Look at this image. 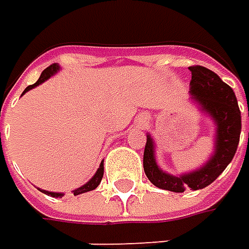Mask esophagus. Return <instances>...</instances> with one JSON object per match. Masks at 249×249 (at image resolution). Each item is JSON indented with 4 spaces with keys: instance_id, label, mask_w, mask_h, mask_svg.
I'll return each instance as SVG.
<instances>
[{
    "instance_id": "obj_1",
    "label": "esophagus",
    "mask_w": 249,
    "mask_h": 249,
    "mask_svg": "<svg viewBox=\"0 0 249 249\" xmlns=\"http://www.w3.org/2000/svg\"><path fill=\"white\" fill-rule=\"evenodd\" d=\"M143 124H146V122H143Z\"/></svg>"
}]
</instances>
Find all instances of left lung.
Wrapping results in <instances>:
<instances>
[{"instance_id": "left-lung-1", "label": "left lung", "mask_w": 249, "mask_h": 249, "mask_svg": "<svg viewBox=\"0 0 249 249\" xmlns=\"http://www.w3.org/2000/svg\"><path fill=\"white\" fill-rule=\"evenodd\" d=\"M189 70L192 73L189 85L191 101L215 126L214 149L201 167L188 173L170 175L161 170L155 160V142L146 133L143 151L145 175L154 186L172 192H183L185 189L198 191L213 183L229 166L239 145L241 111L233 89L214 71L202 66H192Z\"/></svg>"}]
</instances>
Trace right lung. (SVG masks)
Returning <instances> with one entry per match:
<instances>
[{
    "label": "right lung",
    "instance_id": "add662e5",
    "mask_svg": "<svg viewBox=\"0 0 249 249\" xmlns=\"http://www.w3.org/2000/svg\"><path fill=\"white\" fill-rule=\"evenodd\" d=\"M58 70H60V66H58V64H51L50 67H47V69L41 73V76H39L38 82H36V83H34V85H29V86L23 90V94H26L27 90L34 89V88H36L38 85H41V83H44L45 80H48V79H50L51 76H54ZM103 176H104V161H101V164H100L98 170L95 172V175L92 176V178H90L85 185H82L80 188H77V189L71 191V192H73V195H80V194H85V192H89V191H94V189L101 183ZM39 191H41V192H44V194H47V195H51V196H54V198H61V196L64 195L63 192H50V191H45V189H39Z\"/></svg>",
    "mask_w": 249,
    "mask_h": 249
}]
</instances>
